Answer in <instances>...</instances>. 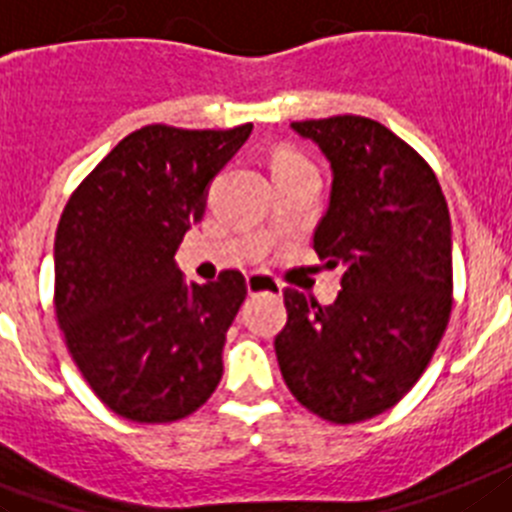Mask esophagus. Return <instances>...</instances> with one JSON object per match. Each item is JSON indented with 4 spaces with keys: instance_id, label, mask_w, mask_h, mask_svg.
<instances>
[{
    "instance_id": "esophagus-1",
    "label": "esophagus",
    "mask_w": 512,
    "mask_h": 512,
    "mask_svg": "<svg viewBox=\"0 0 512 512\" xmlns=\"http://www.w3.org/2000/svg\"><path fill=\"white\" fill-rule=\"evenodd\" d=\"M247 291L250 293H281L283 286L275 281L270 273H250L247 275Z\"/></svg>"
}]
</instances>
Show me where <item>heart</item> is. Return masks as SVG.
Segmentation results:
<instances>
[{
  "mask_svg": "<svg viewBox=\"0 0 512 512\" xmlns=\"http://www.w3.org/2000/svg\"><path fill=\"white\" fill-rule=\"evenodd\" d=\"M291 162H304L299 154H293V151H281V154H275L273 159V167H283V164H291Z\"/></svg>",
  "mask_w": 512,
  "mask_h": 512,
  "instance_id": "b5f03b06",
  "label": "heart"
}]
</instances>
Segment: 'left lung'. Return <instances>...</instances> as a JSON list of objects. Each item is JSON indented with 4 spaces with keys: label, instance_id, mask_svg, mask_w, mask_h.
<instances>
[{
    "label": "left lung",
    "instance_id": "8db88e82",
    "mask_svg": "<svg viewBox=\"0 0 512 512\" xmlns=\"http://www.w3.org/2000/svg\"><path fill=\"white\" fill-rule=\"evenodd\" d=\"M330 159V208L314 252L345 268L322 306L286 288L275 337L283 381L335 425L391 410L428 368L453 306L451 216L430 164L397 133L361 115L296 121Z\"/></svg>",
    "mask_w": 512,
    "mask_h": 512
}]
</instances>
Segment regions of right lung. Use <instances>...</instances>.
I'll use <instances>...</instances> for the list:
<instances>
[{
  "label": "right lung",
  "mask_w": 512,
  "mask_h": 512,
  "mask_svg": "<svg viewBox=\"0 0 512 512\" xmlns=\"http://www.w3.org/2000/svg\"><path fill=\"white\" fill-rule=\"evenodd\" d=\"M252 123L128 133L61 213L53 306L66 348L105 407L131 422H175L211 397L226 330L247 296L239 270L185 283L175 262L203 219L208 182Z\"/></svg>",
  "instance_id": "obj_1"
}]
</instances>
